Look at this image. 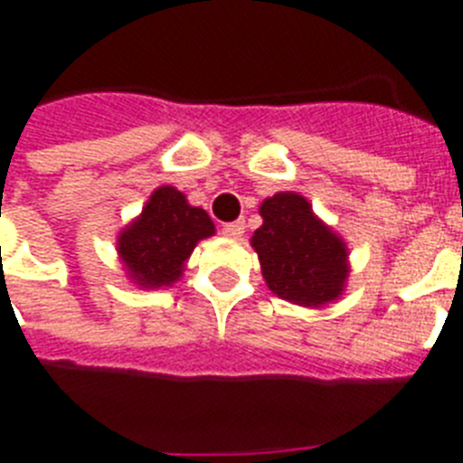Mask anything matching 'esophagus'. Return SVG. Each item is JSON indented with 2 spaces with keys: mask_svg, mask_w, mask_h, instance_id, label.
Returning <instances> with one entry per match:
<instances>
[{
  "mask_svg": "<svg viewBox=\"0 0 463 463\" xmlns=\"http://www.w3.org/2000/svg\"><path fill=\"white\" fill-rule=\"evenodd\" d=\"M223 232H226L228 237H232V240H240V237L244 235V221H232V223H226V226H223Z\"/></svg>",
  "mask_w": 463,
  "mask_h": 463,
  "instance_id": "esophagus-1",
  "label": "esophagus"
}]
</instances>
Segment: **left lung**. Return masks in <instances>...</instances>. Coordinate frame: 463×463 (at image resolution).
I'll list each match as a JSON object with an SVG mask.
<instances>
[{
  "label": "left lung",
  "mask_w": 463,
  "mask_h": 463,
  "mask_svg": "<svg viewBox=\"0 0 463 463\" xmlns=\"http://www.w3.org/2000/svg\"><path fill=\"white\" fill-rule=\"evenodd\" d=\"M263 226L251 237L260 272L275 296L303 307L337 300L349 277L347 244L293 191L263 200Z\"/></svg>",
  "instance_id": "left-lung-1"
}]
</instances>
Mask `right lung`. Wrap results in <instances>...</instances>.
<instances>
[{
  "mask_svg": "<svg viewBox=\"0 0 463 463\" xmlns=\"http://www.w3.org/2000/svg\"><path fill=\"white\" fill-rule=\"evenodd\" d=\"M209 235H214V223L207 212L188 204L175 186H160L151 193L142 214L120 231L116 244L137 287L160 288L182 277L195 244Z\"/></svg>",
  "mask_w": 463,
  "mask_h": 463,
  "instance_id": "obj_1",
  "label": "right lung"
}]
</instances>
